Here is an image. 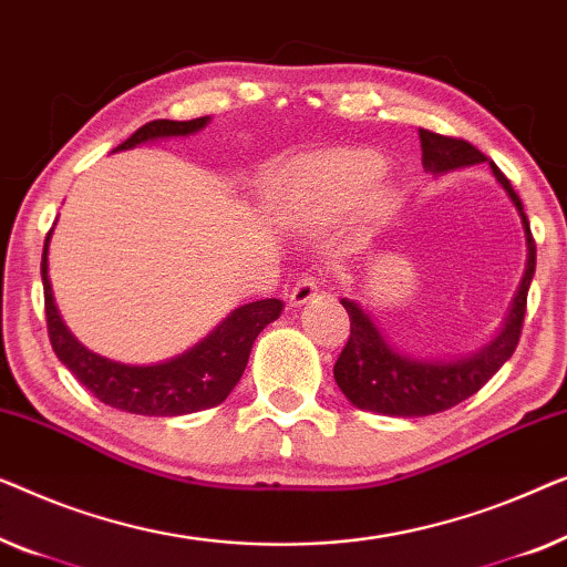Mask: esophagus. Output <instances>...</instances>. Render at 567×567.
Masks as SVG:
<instances>
[{"instance_id":"34e87169","label":"esophagus","mask_w":567,"mask_h":567,"mask_svg":"<svg viewBox=\"0 0 567 567\" xmlns=\"http://www.w3.org/2000/svg\"><path fill=\"white\" fill-rule=\"evenodd\" d=\"M318 295V282L313 280V277H300L298 282L292 285L290 290V306L300 308L306 306V302H310Z\"/></svg>"}]
</instances>
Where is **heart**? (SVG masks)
<instances>
[{"mask_svg": "<svg viewBox=\"0 0 567 567\" xmlns=\"http://www.w3.org/2000/svg\"><path fill=\"white\" fill-rule=\"evenodd\" d=\"M382 164L370 154H337L310 158L295 169L282 193V218L300 228L331 226L354 210L378 177ZM393 205L390 189L370 197V210L382 215Z\"/></svg>", "mask_w": 567, "mask_h": 567, "instance_id": "heart-1", "label": "heart"}]
</instances>
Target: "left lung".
I'll return each instance as SVG.
<instances>
[{
    "mask_svg": "<svg viewBox=\"0 0 567 567\" xmlns=\"http://www.w3.org/2000/svg\"><path fill=\"white\" fill-rule=\"evenodd\" d=\"M419 138L421 164H424V172L434 174V177L485 162L481 151L470 146L467 141L446 138V135L424 131V127L419 131ZM491 172L519 213L526 236V269L508 316L504 318V326L477 352L462 357H413L390 344L385 333L380 331V326L360 302L341 298L352 331H349L347 347L341 349L339 360L333 364V378H337V385L347 395V401L357 409L401 419L442 413L475 395L501 370V364L514 354L522 337L526 295H529L534 267H537V246H534L529 218H526L524 205L519 195L514 193L512 182L493 162Z\"/></svg>",
    "mask_w": 567,
    "mask_h": 567,
    "instance_id": "obj_1",
    "label": "left lung"
}]
</instances>
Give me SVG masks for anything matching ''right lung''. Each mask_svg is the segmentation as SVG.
<instances>
[{
	"mask_svg": "<svg viewBox=\"0 0 567 567\" xmlns=\"http://www.w3.org/2000/svg\"><path fill=\"white\" fill-rule=\"evenodd\" d=\"M210 123V115L195 121H151L141 125L131 138L123 141L115 151H127L146 141L177 138L193 135ZM53 228L48 230L43 246V295H45V321L48 337L59 360L69 372L100 398L105 405L117 411L138 413V416H185V413L205 411L223 403L236 382L241 380L249 362L251 347L267 323L280 318L285 302L277 298L254 300L223 318L203 341L189 347L172 360L154 364H125L107 360L92 349H86L69 326L63 323L59 306L53 300L51 277H48V244Z\"/></svg>",
	"mask_w": 567,
	"mask_h": 567,
	"instance_id": "1",
	"label": "right lung"
}]
</instances>
